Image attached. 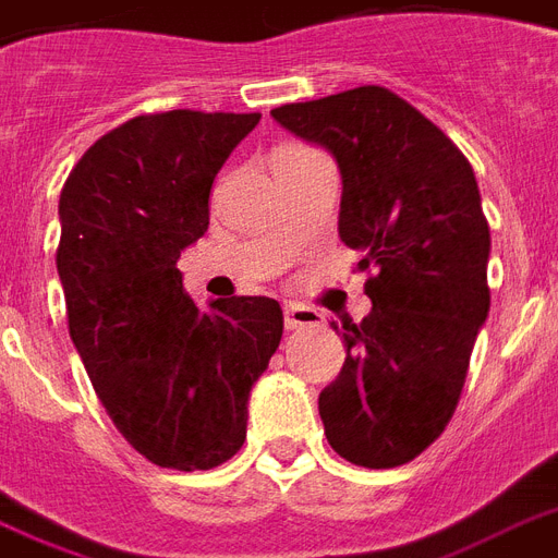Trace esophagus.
<instances>
[{"label":"esophagus","mask_w":558,"mask_h":558,"mask_svg":"<svg viewBox=\"0 0 558 558\" xmlns=\"http://www.w3.org/2000/svg\"><path fill=\"white\" fill-rule=\"evenodd\" d=\"M283 315H287V330H304V327H322L324 324V315L304 304H289Z\"/></svg>","instance_id":"34e87169"}]
</instances>
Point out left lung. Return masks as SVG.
Wrapping results in <instances>:
<instances>
[{
  "label": "left lung",
  "instance_id": "8db88e82",
  "mask_svg": "<svg viewBox=\"0 0 558 558\" xmlns=\"http://www.w3.org/2000/svg\"><path fill=\"white\" fill-rule=\"evenodd\" d=\"M332 153L341 243L371 271V315L336 327L348 359L318 397L324 434L367 469L423 454L458 408L489 315V226L475 173L442 130L381 86L271 109Z\"/></svg>",
  "mask_w": 558,
  "mask_h": 558
}]
</instances>
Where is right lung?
Masks as SVG:
<instances>
[{
	"label": "right lung",
	"instance_id": "obj_1",
	"mask_svg": "<svg viewBox=\"0 0 558 558\" xmlns=\"http://www.w3.org/2000/svg\"><path fill=\"white\" fill-rule=\"evenodd\" d=\"M260 112L138 116L83 153L60 193L69 336L109 420L161 469L240 451L248 393L283 336L275 298L199 310L177 260L208 231L210 185Z\"/></svg>",
	"mask_w": 558,
	"mask_h": 558
}]
</instances>
